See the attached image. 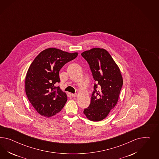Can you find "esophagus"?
I'll use <instances>...</instances> for the list:
<instances>
[{"mask_svg":"<svg viewBox=\"0 0 159 159\" xmlns=\"http://www.w3.org/2000/svg\"><path fill=\"white\" fill-rule=\"evenodd\" d=\"M72 97H76L77 94H72Z\"/></svg>","mask_w":159,"mask_h":159,"instance_id":"1","label":"esophagus"}]
</instances>
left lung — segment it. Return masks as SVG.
<instances>
[{"mask_svg": "<svg viewBox=\"0 0 159 159\" xmlns=\"http://www.w3.org/2000/svg\"><path fill=\"white\" fill-rule=\"evenodd\" d=\"M89 63L95 83L89 106L83 113L93 121L102 120L116 106L123 84L120 70L104 49L95 48L82 53Z\"/></svg>", "mask_w": 159, "mask_h": 159, "instance_id": "obj_1", "label": "left lung"}]
</instances>
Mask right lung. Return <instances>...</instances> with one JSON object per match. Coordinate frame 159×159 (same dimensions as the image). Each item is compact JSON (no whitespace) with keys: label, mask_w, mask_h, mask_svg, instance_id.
I'll use <instances>...</instances> for the list:
<instances>
[{"label":"right lung","mask_w":159,"mask_h":159,"mask_svg":"<svg viewBox=\"0 0 159 159\" xmlns=\"http://www.w3.org/2000/svg\"><path fill=\"white\" fill-rule=\"evenodd\" d=\"M77 55L48 48L39 53L31 64L25 77V93L41 116H55L63 108L67 98L59 87L56 86L60 82L59 72Z\"/></svg>","instance_id":"1"}]
</instances>
